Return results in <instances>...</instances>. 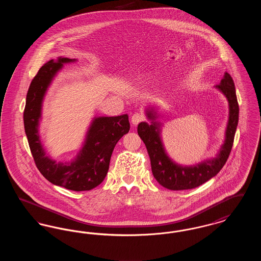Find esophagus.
<instances>
[{"label":"esophagus","mask_w":261,"mask_h":261,"mask_svg":"<svg viewBox=\"0 0 261 261\" xmlns=\"http://www.w3.org/2000/svg\"><path fill=\"white\" fill-rule=\"evenodd\" d=\"M144 120H145V116L142 113H138V112L134 113L131 117V122L134 125H138Z\"/></svg>","instance_id":"esophagus-1"}]
</instances>
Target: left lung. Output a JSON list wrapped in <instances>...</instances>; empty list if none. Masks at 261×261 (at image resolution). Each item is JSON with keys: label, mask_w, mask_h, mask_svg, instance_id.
Wrapping results in <instances>:
<instances>
[{"label": "left lung", "mask_w": 261, "mask_h": 261, "mask_svg": "<svg viewBox=\"0 0 261 261\" xmlns=\"http://www.w3.org/2000/svg\"><path fill=\"white\" fill-rule=\"evenodd\" d=\"M215 88L223 93L229 103V119L225 132V140L216 158L192 166L177 164L168 156L164 149L161 136L162 123L156 121L159 117L156 111L153 109L146 111L150 124L141 122L138 125V134L146 145L153 177L166 189L180 191L200 186L218 173L229 158L239 121L236 89L234 81L228 72H225L219 85H216Z\"/></svg>", "instance_id": "left-lung-1"}]
</instances>
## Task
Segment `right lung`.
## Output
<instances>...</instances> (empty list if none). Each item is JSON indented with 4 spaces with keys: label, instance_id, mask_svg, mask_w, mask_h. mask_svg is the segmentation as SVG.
I'll return each mask as SVG.
<instances>
[{
    "label": "right lung",
    "instance_id": "obj_1",
    "mask_svg": "<svg viewBox=\"0 0 261 261\" xmlns=\"http://www.w3.org/2000/svg\"><path fill=\"white\" fill-rule=\"evenodd\" d=\"M73 59L59 57L45 63L33 78L26 96L23 121L29 148L39 171L51 184L76 192L92 190L106 178L116 143L129 132L128 115L95 117L88 129L82 149L71 162L53 161L42 146L39 124L42 103L53 79L64 63Z\"/></svg>",
    "mask_w": 261,
    "mask_h": 261
}]
</instances>
